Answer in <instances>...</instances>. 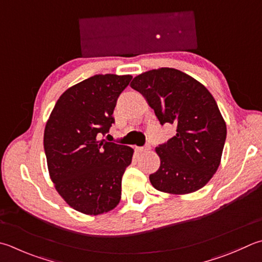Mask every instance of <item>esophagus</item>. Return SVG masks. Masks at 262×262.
Wrapping results in <instances>:
<instances>
[{
  "instance_id": "obj_1",
  "label": "esophagus",
  "mask_w": 262,
  "mask_h": 262,
  "mask_svg": "<svg viewBox=\"0 0 262 262\" xmlns=\"http://www.w3.org/2000/svg\"><path fill=\"white\" fill-rule=\"evenodd\" d=\"M136 149H137L138 151H140V152L148 151V150H150V145H146L145 147H137Z\"/></svg>"
}]
</instances>
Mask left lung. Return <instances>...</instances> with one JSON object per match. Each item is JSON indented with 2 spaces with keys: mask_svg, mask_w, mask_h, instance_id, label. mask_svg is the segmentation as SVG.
<instances>
[{
  "mask_svg": "<svg viewBox=\"0 0 262 262\" xmlns=\"http://www.w3.org/2000/svg\"><path fill=\"white\" fill-rule=\"evenodd\" d=\"M130 86L144 96L161 124L177 126L176 136L155 148L161 164L149 176L152 187L173 195L201 189L218 170L227 135L213 96L194 77L169 67L142 73Z\"/></svg>",
  "mask_w": 262,
  "mask_h": 262,
  "instance_id": "obj_1",
  "label": "left lung"
}]
</instances>
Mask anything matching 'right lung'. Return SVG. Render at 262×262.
Segmentation results:
<instances>
[{
    "label": "right lung",
    "instance_id": "obj_1",
    "mask_svg": "<svg viewBox=\"0 0 262 262\" xmlns=\"http://www.w3.org/2000/svg\"><path fill=\"white\" fill-rule=\"evenodd\" d=\"M131 75H95L59 97L44 129V150L54 188L81 213L98 215L121 201L131 147L99 140L114 123L113 112Z\"/></svg>",
    "mask_w": 262,
    "mask_h": 262
}]
</instances>
